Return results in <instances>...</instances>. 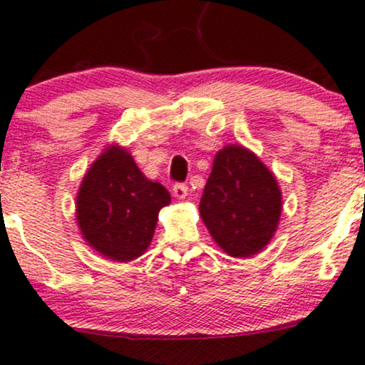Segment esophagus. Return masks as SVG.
<instances>
[{
  "label": "esophagus",
  "mask_w": 365,
  "mask_h": 365,
  "mask_svg": "<svg viewBox=\"0 0 365 365\" xmlns=\"http://www.w3.org/2000/svg\"><path fill=\"white\" fill-rule=\"evenodd\" d=\"M173 195H174L175 200H184V198H186V196H187V186H186V184H182V182L174 184Z\"/></svg>",
  "instance_id": "esophagus-1"
}]
</instances>
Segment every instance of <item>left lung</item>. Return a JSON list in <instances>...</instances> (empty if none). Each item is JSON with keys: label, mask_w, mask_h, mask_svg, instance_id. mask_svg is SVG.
I'll list each match as a JSON object with an SVG mask.
<instances>
[{"label": "left lung", "mask_w": 365, "mask_h": 365, "mask_svg": "<svg viewBox=\"0 0 365 365\" xmlns=\"http://www.w3.org/2000/svg\"><path fill=\"white\" fill-rule=\"evenodd\" d=\"M200 215L213 241L232 258H251L268 246L282 215L275 174L242 145L218 150Z\"/></svg>", "instance_id": "1"}]
</instances>
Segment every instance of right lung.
<instances>
[{
	"instance_id": "add662e5",
	"label": "right lung",
	"mask_w": 365,
	"mask_h": 365,
	"mask_svg": "<svg viewBox=\"0 0 365 365\" xmlns=\"http://www.w3.org/2000/svg\"><path fill=\"white\" fill-rule=\"evenodd\" d=\"M169 191L143 175L121 145H109L90 165L76 192L81 237L107 259L128 263L148 250Z\"/></svg>"
}]
</instances>
